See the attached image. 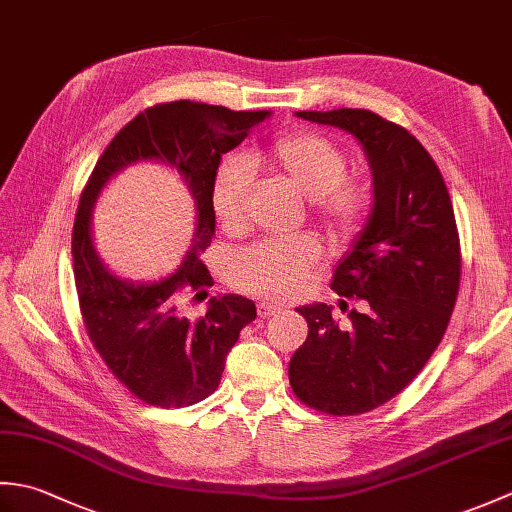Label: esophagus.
Returning a JSON list of instances; mask_svg holds the SVG:
<instances>
[{
    "mask_svg": "<svg viewBox=\"0 0 512 512\" xmlns=\"http://www.w3.org/2000/svg\"><path fill=\"white\" fill-rule=\"evenodd\" d=\"M281 310L279 303H270V301H259L257 303V314L259 317H273V314H277Z\"/></svg>",
    "mask_w": 512,
    "mask_h": 512,
    "instance_id": "obj_1",
    "label": "esophagus"
}]
</instances>
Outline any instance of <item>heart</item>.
Listing matches in <instances>:
<instances>
[{
    "mask_svg": "<svg viewBox=\"0 0 512 512\" xmlns=\"http://www.w3.org/2000/svg\"><path fill=\"white\" fill-rule=\"evenodd\" d=\"M268 169L292 191L308 198L310 213L334 237H350L367 211V189L345 178L347 160L330 138L310 129L281 134L262 154ZM253 176L242 160H228L217 169L211 184V206L224 231L246 226L248 195ZM317 239L299 235L286 242L246 248L231 264L233 284L262 297H290L303 286L319 262Z\"/></svg>",
    "mask_w": 512,
    "mask_h": 512,
    "instance_id": "obj_1",
    "label": "heart"
}]
</instances>
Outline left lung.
Masks as SVG:
<instances>
[{
    "label": "left lung",
    "instance_id": "left-lung-1",
    "mask_svg": "<svg viewBox=\"0 0 512 512\" xmlns=\"http://www.w3.org/2000/svg\"><path fill=\"white\" fill-rule=\"evenodd\" d=\"M297 116L352 134L372 171V213L332 279L363 310L341 328L332 306H301L308 339L288 365L301 402L356 416L400 394L440 345L460 288L458 228L438 165L405 127L350 107Z\"/></svg>",
    "mask_w": 512,
    "mask_h": 512
}]
</instances>
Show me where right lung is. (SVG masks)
Segmentation results:
<instances>
[{
	"mask_svg": "<svg viewBox=\"0 0 512 512\" xmlns=\"http://www.w3.org/2000/svg\"><path fill=\"white\" fill-rule=\"evenodd\" d=\"M270 114L191 101L149 107L114 136L81 195L72 259L85 330L110 372L149 405L187 407L211 396L220 385L226 354L244 325L257 317L253 301L224 295L211 297L200 319H189L184 299L191 292L200 297L213 284L198 257L215 235L211 184L222 154L235 149ZM138 161H160L176 170L196 211L192 246L183 264L154 282L116 276L91 237V213L106 182Z\"/></svg>",
	"mask_w": 512,
	"mask_h": 512,
	"instance_id": "add662e5",
	"label": "right lung"
}]
</instances>
